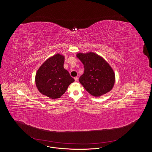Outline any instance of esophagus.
Listing matches in <instances>:
<instances>
[{"instance_id": "34e87169", "label": "esophagus", "mask_w": 152, "mask_h": 152, "mask_svg": "<svg viewBox=\"0 0 152 152\" xmlns=\"http://www.w3.org/2000/svg\"><path fill=\"white\" fill-rule=\"evenodd\" d=\"M74 79H75V81H77V80H78V78H77V77H74Z\"/></svg>"}]
</instances>
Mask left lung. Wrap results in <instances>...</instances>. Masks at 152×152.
Returning <instances> with one entry per match:
<instances>
[{
	"label": "left lung",
	"mask_w": 152,
	"mask_h": 152,
	"mask_svg": "<svg viewBox=\"0 0 152 152\" xmlns=\"http://www.w3.org/2000/svg\"><path fill=\"white\" fill-rule=\"evenodd\" d=\"M77 57L84 67L80 83L88 92L94 96H100L112 89L115 73L105 60L93 52L77 53Z\"/></svg>",
	"instance_id": "left-lung-1"
}]
</instances>
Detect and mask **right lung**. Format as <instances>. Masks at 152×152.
Here are the masks:
<instances>
[{
	"instance_id": "right-lung-1",
	"label": "right lung",
	"mask_w": 152,
	"mask_h": 152,
	"mask_svg": "<svg viewBox=\"0 0 152 152\" xmlns=\"http://www.w3.org/2000/svg\"><path fill=\"white\" fill-rule=\"evenodd\" d=\"M64 58L56 54L47 59L38 69L35 76L39 92L50 98L60 97L75 80L64 68Z\"/></svg>"
}]
</instances>
